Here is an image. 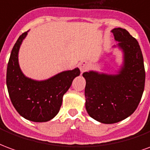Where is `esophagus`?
Returning <instances> with one entry per match:
<instances>
[{"label":"esophagus","instance_id":"34e87169","mask_svg":"<svg viewBox=\"0 0 150 150\" xmlns=\"http://www.w3.org/2000/svg\"><path fill=\"white\" fill-rule=\"evenodd\" d=\"M90 67V65H89V63L86 61H82V62H81L79 64V68H80V70L81 73L83 72H85V71L88 70V69Z\"/></svg>","mask_w":150,"mask_h":150}]
</instances>
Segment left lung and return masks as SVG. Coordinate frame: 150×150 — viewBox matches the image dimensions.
I'll return each instance as SVG.
<instances>
[{"label": "left lung", "instance_id": "8db88e82", "mask_svg": "<svg viewBox=\"0 0 150 150\" xmlns=\"http://www.w3.org/2000/svg\"><path fill=\"white\" fill-rule=\"evenodd\" d=\"M123 53L122 64L115 74L90 70L86 79V109L92 118L104 124H113L133 113L145 87V72L137 40L122 28L111 30Z\"/></svg>", "mask_w": 150, "mask_h": 150}]
</instances>
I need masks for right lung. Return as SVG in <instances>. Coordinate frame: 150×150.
Listing matches in <instances>:
<instances>
[{
	"mask_svg": "<svg viewBox=\"0 0 150 150\" xmlns=\"http://www.w3.org/2000/svg\"><path fill=\"white\" fill-rule=\"evenodd\" d=\"M28 32L17 39L11 52L7 66L6 85L9 98L20 115L34 122L52 120L62 106L63 96L70 88L80 69L61 72L43 81L29 78L23 74L18 62V53Z\"/></svg>",
	"mask_w": 150,
	"mask_h": 150,
	"instance_id": "1",
	"label": "right lung"
}]
</instances>
